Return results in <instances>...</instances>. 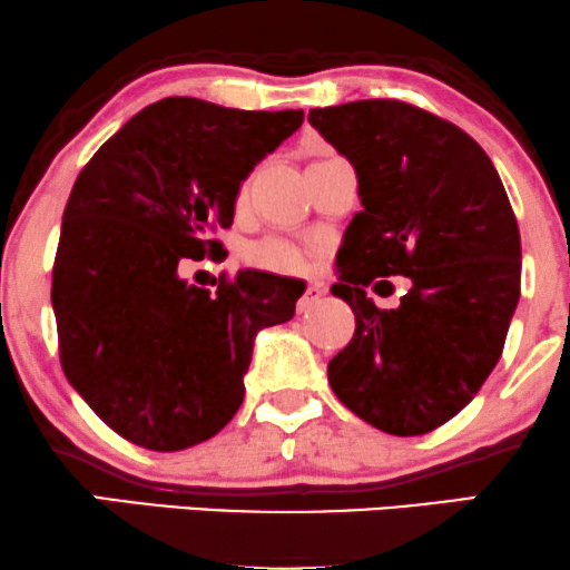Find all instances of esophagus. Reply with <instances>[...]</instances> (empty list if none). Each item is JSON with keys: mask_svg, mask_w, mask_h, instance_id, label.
Wrapping results in <instances>:
<instances>
[{"mask_svg": "<svg viewBox=\"0 0 570 570\" xmlns=\"http://www.w3.org/2000/svg\"><path fill=\"white\" fill-rule=\"evenodd\" d=\"M324 297V286H318V284H307L305 286V292H303V297L297 299V311L299 313H305V311H311L313 305L318 303V299Z\"/></svg>", "mask_w": 570, "mask_h": 570, "instance_id": "obj_1", "label": "esophagus"}]
</instances>
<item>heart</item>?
Returning <instances> with one entry per match:
<instances>
[{
  "label": "heart",
  "mask_w": 570,
  "mask_h": 570,
  "mask_svg": "<svg viewBox=\"0 0 570 570\" xmlns=\"http://www.w3.org/2000/svg\"><path fill=\"white\" fill-rule=\"evenodd\" d=\"M248 203V181L238 189V208ZM324 257V244L307 240V244H294L286 238H265L254 244L246 252L248 265L259 267V271L276 273V276H299V273L313 271L318 259Z\"/></svg>",
  "instance_id": "heart-1"
}]
</instances>
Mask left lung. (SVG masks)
Returning a JSON list of instances; mask_svg holds the SVG:
<instances>
[{
  "label": "left lung",
  "instance_id": "8db88e82",
  "mask_svg": "<svg viewBox=\"0 0 570 570\" xmlns=\"http://www.w3.org/2000/svg\"><path fill=\"white\" fill-rule=\"evenodd\" d=\"M307 120L356 168L362 198L332 286L356 332L326 367L330 385L385 434H429L488 381L520 299L507 189L466 130L396 98L311 109ZM377 275L411 278L394 312L363 292Z\"/></svg>",
  "mask_w": 570,
  "mask_h": 570
}]
</instances>
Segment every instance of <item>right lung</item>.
Here are the masks:
<instances>
[{"mask_svg":"<svg viewBox=\"0 0 570 570\" xmlns=\"http://www.w3.org/2000/svg\"><path fill=\"white\" fill-rule=\"evenodd\" d=\"M303 117L163 98L77 176L50 292L58 356L122 440L174 453L219 434L244 402L257 332L294 316L303 281L238 271L212 292L181 271L219 254L240 181Z\"/></svg>","mask_w":570,"mask_h":570,"instance_id":"right-lung-1","label":"right lung"}]
</instances>
